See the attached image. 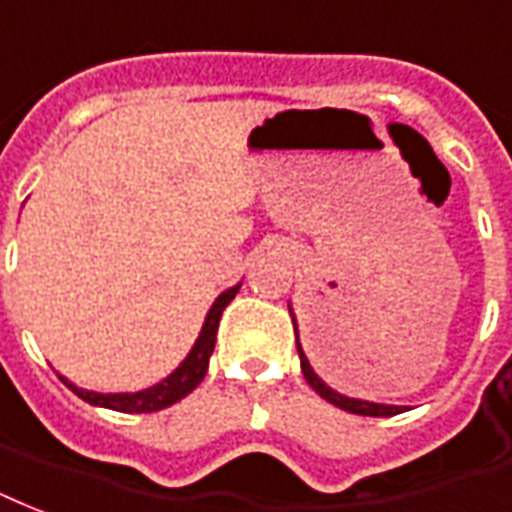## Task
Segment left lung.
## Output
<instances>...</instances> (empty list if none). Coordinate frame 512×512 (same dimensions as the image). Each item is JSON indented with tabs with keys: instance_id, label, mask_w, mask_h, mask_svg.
<instances>
[{
	"instance_id": "1",
	"label": "left lung",
	"mask_w": 512,
	"mask_h": 512,
	"mask_svg": "<svg viewBox=\"0 0 512 512\" xmlns=\"http://www.w3.org/2000/svg\"><path fill=\"white\" fill-rule=\"evenodd\" d=\"M288 310H291V305H288ZM291 321H294V329H297V315H294V310H291ZM297 351H299V361H302V375H305V380L310 383V388H313L315 394H321L326 402H332L334 407L348 410V413H356V416H383V418L397 416V413L405 410V407H399V405H380V402L345 397V394H340V391H334V388L329 386V383H326V380L313 370V367H310V359H307L305 351H302V343H299V329H297Z\"/></svg>"
}]
</instances>
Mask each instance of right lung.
Wrapping results in <instances>:
<instances>
[{"mask_svg": "<svg viewBox=\"0 0 512 512\" xmlns=\"http://www.w3.org/2000/svg\"><path fill=\"white\" fill-rule=\"evenodd\" d=\"M240 286L242 283H234L232 288H226L224 294H218L213 307L207 310L205 324H202V332H199L197 343L191 345V351H188L186 359L180 361L178 367L169 372L167 378L159 380V383L142 388V391L99 394V391H88V388L75 386V383L64 378V375H59V378L64 380L83 402H88V405L107 407V410H118V413H153V410H164V407L175 405V402H180L186 394H191V391L202 383V378H205L207 364H210V356H213L215 348V334H218L221 313H224V307L232 302L234 294L240 291Z\"/></svg>", "mask_w": 512, "mask_h": 512, "instance_id": "obj_1", "label": "right lung"}]
</instances>
